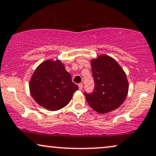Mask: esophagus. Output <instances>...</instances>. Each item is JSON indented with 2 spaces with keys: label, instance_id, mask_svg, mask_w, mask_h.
Here are the masks:
<instances>
[{
  "label": "esophagus",
  "instance_id": "34e87169",
  "mask_svg": "<svg viewBox=\"0 0 156 156\" xmlns=\"http://www.w3.org/2000/svg\"><path fill=\"white\" fill-rule=\"evenodd\" d=\"M78 88H79L80 90H82V89H83V83H80L78 84Z\"/></svg>",
  "mask_w": 156,
  "mask_h": 156
}]
</instances>
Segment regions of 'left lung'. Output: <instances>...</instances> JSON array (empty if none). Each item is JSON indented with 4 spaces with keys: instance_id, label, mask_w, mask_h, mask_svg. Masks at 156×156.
Instances as JSON below:
<instances>
[{
    "instance_id": "1",
    "label": "left lung",
    "mask_w": 156,
    "mask_h": 156,
    "mask_svg": "<svg viewBox=\"0 0 156 156\" xmlns=\"http://www.w3.org/2000/svg\"><path fill=\"white\" fill-rule=\"evenodd\" d=\"M91 72L94 88L91 93L84 91L89 106L99 113H106L119 108L129 90L123 69L112 57L102 55L91 61Z\"/></svg>"
}]
</instances>
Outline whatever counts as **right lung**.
Here are the masks:
<instances>
[{
  "label": "right lung",
  "instance_id": "obj_1",
  "mask_svg": "<svg viewBox=\"0 0 156 156\" xmlns=\"http://www.w3.org/2000/svg\"><path fill=\"white\" fill-rule=\"evenodd\" d=\"M78 89L59 60H46L41 63L30 82L32 97L48 110H58L66 106Z\"/></svg>",
  "mask_w": 156,
  "mask_h": 156
}]
</instances>
